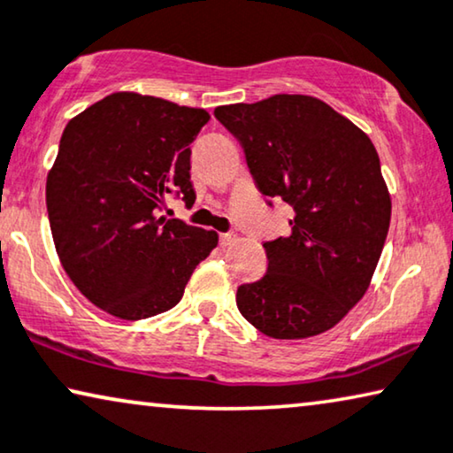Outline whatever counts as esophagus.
I'll use <instances>...</instances> for the list:
<instances>
[{"label": "esophagus", "instance_id": "esophagus-1", "mask_svg": "<svg viewBox=\"0 0 453 453\" xmlns=\"http://www.w3.org/2000/svg\"><path fill=\"white\" fill-rule=\"evenodd\" d=\"M234 241H237V237H234L233 233H222V234H220V245H222V247L233 245Z\"/></svg>", "mask_w": 453, "mask_h": 453}]
</instances>
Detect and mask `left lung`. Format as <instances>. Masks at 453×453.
<instances>
[{"label": "left lung", "instance_id": "1", "mask_svg": "<svg viewBox=\"0 0 453 453\" xmlns=\"http://www.w3.org/2000/svg\"><path fill=\"white\" fill-rule=\"evenodd\" d=\"M214 116L237 136L259 192L294 208L290 237L264 242V278L239 286L241 314L273 339L329 331L368 290L388 234L376 147L312 96L278 94Z\"/></svg>", "mask_w": 453, "mask_h": 453}]
</instances>
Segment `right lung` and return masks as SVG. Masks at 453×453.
Returning a JSON list of instances; mask_svg holds the SVG:
<instances>
[{"instance_id":"obj_1","label":"right lung","mask_w":453,"mask_h":453,"mask_svg":"<svg viewBox=\"0 0 453 453\" xmlns=\"http://www.w3.org/2000/svg\"><path fill=\"white\" fill-rule=\"evenodd\" d=\"M211 114L118 91L63 130L47 211L63 270L89 303L141 320L180 303L214 231L165 219L169 196L194 204L189 155Z\"/></svg>"}]
</instances>
